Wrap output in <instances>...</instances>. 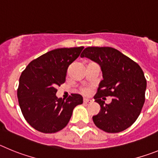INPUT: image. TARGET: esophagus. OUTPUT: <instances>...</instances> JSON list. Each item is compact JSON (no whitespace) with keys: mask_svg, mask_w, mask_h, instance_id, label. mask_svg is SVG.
<instances>
[{"mask_svg":"<svg viewBox=\"0 0 158 158\" xmlns=\"http://www.w3.org/2000/svg\"><path fill=\"white\" fill-rule=\"evenodd\" d=\"M84 103H93V100H91V99H88V98H85L83 100Z\"/></svg>","mask_w":158,"mask_h":158,"instance_id":"1","label":"esophagus"}]
</instances>
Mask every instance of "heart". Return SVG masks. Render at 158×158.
<instances>
[{
	"instance_id": "heart-1",
	"label": "heart",
	"mask_w": 158,
	"mask_h": 158,
	"mask_svg": "<svg viewBox=\"0 0 158 158\" xmlns=\"http://www.w3.org/2000/svg\"><path fill=\"white\" fill-rule=\"evenodd\" d=\"M81 93L83 94H89L90 93V89H89V88H83L81 89Z\"/></svg>"
}]
</instances>
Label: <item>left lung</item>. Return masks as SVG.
I'll use <instances>...</instances> for the list:
<instances>
[{"label":"left lung","instance_id":"8db88e82","mask_svg":"<svg viewBox=\"0 0 158 158\" xmlns=\"http://www.w3.org/2000/svg\"><path fill=\"white\" fill-rule=\"evenodd\" d=\"M98 63L103 80L99 84L95 101L100 112L93 116L95 125L107 133H118L127 129L140 115L145 102L146 80L136 62L112 47H89L81 54ZM112 96L109 105L104 96Z\"/></svg>","mask_w":158,"mask_h":158}]
</instances>
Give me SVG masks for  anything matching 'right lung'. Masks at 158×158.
Masks as SVG:
<instances>
[{
	"label": "right lung",
	"instance_id": "right-lung-1",
	"mask_svg": "<svg viewBox=\"0 0 158 158\" xmlns=\"http://www.w3.org/2000/svg\"><path fill=\"white\" fill-rule=\"evenodd\" d=\"M83 47L58 48L27 65L19 77L17 97L26 121L43 133H55L66 126L73 108L83 103L80 94L58 98L57 86L65 81L67 69L79 57Z\"/></svg>",
	"mask_w": 158,
	"mask_h": 158
}]
</instances>
